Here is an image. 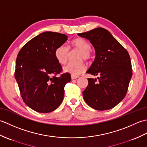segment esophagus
I'll list each match as a JSON object with an SVG mask.
<instances>
[{
  "label": "esophagus",
  "mask_w": 147,
  "mask_h": 147,
  "mask_svg": "<svg viewBox=\"0 0 147 147\" xmlns=\"http://www.w3.org/2000/svg\"><path fill=\"white\" fill-rule=\"evenodd\" d=\"M78 78H79V76H74V75H71V79H72V80H75V79H77Z\"/></svg>",
  "instance_id": "1"
}]
</instances>
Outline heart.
I'll list each match as a JSON object with an SVG mask.
<instances>
[{
	"instance_id": "1",
	"label": "heart",
	"mask_w": 147,
	"mask_h": 147,
	"mask_svg": "<svg viewBox=\"0 0 147 147\" xmlns=\"http://www.w3.org/2000/svg\"><path fill=\"white\" fill-rule=\"evenodd\" d=\"M69 48L76 49L80 51V53L77 57L78 60L85 59L90 61L93 58V55L91 50V45L87 40L82 38H76L73 39L70 43ZM55 57L59 64H64L68 60L69 55V49L65 45H59L55 51ZM86 65L82 61L76 62H70L64 67L63 70L65 73H71L72 75H79L85 72Z\"/></svg>"
}]
</instances>
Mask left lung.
Wrapping results in <instances>:
<instances>
[{
	"label": "left lung",
	"mask_w": 147,
	"mask_h": 147,
	"mask_svg": "<svg viewBox=\"0 0 147 147\" xmlns=\"http://www.w3.org/2000/svg\"><path fill=\"white\" fill-rule=\"evenodd\" d=\"M90 40L95 58L86 71L96 79L88 78L83 96L90 107L98 111L109 110L117 105L126 95L132 76L128 52L112 34L103 28L78 34Z\"/></svg>",
	"instance_id": "obj_1"
}]
</instances>
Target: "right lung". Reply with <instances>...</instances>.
Wrapping results in <instances>:
<instances>
[{"instance_id":"right-lung-1","label":"right lung","mask_w":147,"mask_h":147,"mask_svg":"<svg viewBox=\"0 0 147 147\" xmlns=\"http://www.w3.org/2000/svg\"><path fill=\"white\" fill-rule=\"evenodd\" d=\"M67 40L64 34L45 32L27 42L18 53L15 79L24 102L36 112H51L63 100L64 86L71 75L66 73L56 76L62 67L54 53Z\"/></svg>"}]
</instances>
